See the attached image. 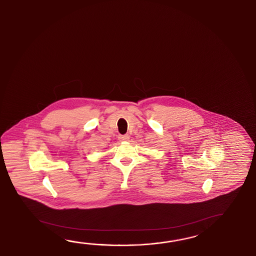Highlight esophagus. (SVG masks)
Instances as JSON below:
<instances>
[{"instance_id":"34e87169","label":"esophagus","mask_w":256,"mask_h":256,"mask_svg":"<svg viewBox=\"0 0 256 256\" xmlns=\"http://www.w3.org/2000/svg\"><path fill=\"white\" fill-rule=\"evenodd\" d=\"M119 140H122V142H126V140H128L130 139V137L128 136H119Z\"/></svg>"}]
</instances>
